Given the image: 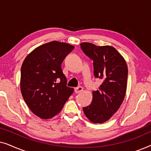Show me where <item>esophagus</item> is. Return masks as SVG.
<instances>
[{
	"mask_svg": "<svg viewBox=\"0 0 151 151\" xmlns=\"http://www.w3.org/2000/svg\"><path fill=\"white\" fill-rule=\"evenodd\" d=\"M82 91H83V88L80 86L75 88V93H81Z\"/></svg>",
	"mask_w": 151,
	"mask_h": 151,
	"instance_id": "1",
	"label": "esophagus"
}]
</instances>
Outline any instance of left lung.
Masks as SVG:
<instances>
[{"instance_id": "obj_1", "label": "left lung", "mask_w": 151, "mask_h": 151, "mask_svg": "<svg viewBox=\"0 0 151 151\" xmlns=\"http://www.w3.org/2000/svg\"><path fill=\"white\" fill-rule=\"evenodd\" d=\"M80 47L93 61L95 77L103 81L99 89L93 92L91 104L83 107V111L91 122L101 124L110 119L123 102L127 91V65L113 47L82 42Z\"/></svg>"}]
</instances>
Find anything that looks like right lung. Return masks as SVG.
Returning <instances> with one entry per match:
<instances>
[{
  "label": "right lung",
  "mask_w": 151,
  "mask_h": 151,
  "mask_svg": "<svg viewBox=\"0 0 151 151\" xmlns=\"http://www.w3.org/2000/svg\"><path fill=\"white\" fill-rule=\"evenodd\" d=\"M74 49L58 41L37 47L25 58L20 71V90L31 111L49 119L63 108L73 88L68 87L61 65Z\"/></svg>",
  "instance_id": "1"
}]
</instances>
